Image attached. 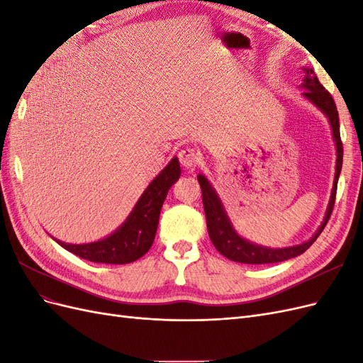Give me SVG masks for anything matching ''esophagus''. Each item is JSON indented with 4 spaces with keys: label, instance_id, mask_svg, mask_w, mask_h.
Instances as JSON below:
<instances>
[{
    "label": "esophagus",
    "instance_id": "34e87169",
    "mask_svg": "<svg viewBox=\"0 0 363 363\" xmlns=\"http://www.w3.org/2000/svg\"><path fill=\"white\" fill-rule=\"evenodd\" d=\"M201 156L200 152L196 151L195 148L191 147H186L183 150L179 151V162L182 163L183 168H188V169H194L196 164L200 163Z\"/></svg>",
    "mask_w": 363,
    "mask_h": 363
}]
</instances>
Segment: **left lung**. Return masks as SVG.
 Instances as JSON below:
<instances>
[{
	"label": "left lung",
	"instance_id": "1",
	"mask_svg": "<svg viewBox=\"0 0 363 363\" xmlns=\"http://www.w3.org/2000/svg\"><path fill=\"white\" fill-rule=\"evenodd\" d=\"M306 74L307 75L304 77V83H303V87H306V91L303 95L307 98V100H311L315 106L320 107L328 118V121H330L333 139L336 142V152H337L333 191L330 196V203H328V207H327L324 223L321 224L320 228H318L315 236L301 245L288 247V248H267V247H259L256 244H251L235 232V228L232 227V224H230V219L225 215L224 207L221 201H219L215 189L212 188V184L207 182L204 175L200 174L199 183L201 186V196H203L208 236H211V240L215 245V248L221 252L224 257L233 262L250 263V265H260V263H276V262H283V260L300 256L315 242L316 238L321 235V232L333 212L336 189H337V179H339L340 169H342V156H344V147H342V140H340V133H339L337 108H336L333 96L320 83L315 72L312 69H306Z\"/></svg>",
	"mask_w": 363,
	"mask_h": 363
}]
</instances>
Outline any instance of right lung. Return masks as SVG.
Listing matches in <instances>:
<instances>
[{
  "mask_svg": "<svg viewBox=\"0 0 363 363\" xmlns=\"http://www.w3.org/2000/svg\"><path fill=\"white\" fill-rule=\"evenodd\" d=\"M180 163L174 157L157 177L142 194L125 223L106 239L92 244L72 245L57 240V244L72 255L95 263H124L135 262L151 248L159 224L162 204L171 186L180 177Z\"/></svg>",
  "mask_w": 363,
  "mask_h": 363,
  "instance_id": "1",
  "label": "right lung"
}]
</instances>
